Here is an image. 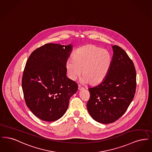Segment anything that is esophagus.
<instances>
[{"label":"esophagus","instance_id":"obj_1","mask_svg":"<svg viewBox=\"0 0 152 152\" xmlns=\"http://www.w3.org/2000/svg\"><path fill=\"white\" fill-rule=\"evenodd\" d=\"M78 90L79 91H80V90H84V88L83 87H81L80 86H78Z\"/></svg>","mask_w":152,"mask_h":152}]
</instances>
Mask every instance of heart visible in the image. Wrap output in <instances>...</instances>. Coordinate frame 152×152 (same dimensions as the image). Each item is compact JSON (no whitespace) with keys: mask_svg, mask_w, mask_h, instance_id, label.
<instances>
[{"mask_svg":"<svg viewBox=\"0 0 152 152\" xmlns=\"http://www.w3.org/2000/svg\"><path fill=\"white\" fill-rule=\"evenodd\" d=\"M110 52L93 44H87L77 49L73 54L72 60L66 64L68 77L75 80L81 75L82 83L96 86L106 78L112 64Z\"/></svg>","mask_w":152,"mask_h":152,"instance_id":"1","label":"heart"}]
</instances>
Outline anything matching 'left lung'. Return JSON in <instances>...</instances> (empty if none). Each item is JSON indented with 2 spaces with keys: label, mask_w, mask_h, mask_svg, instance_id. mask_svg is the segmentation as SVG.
<instances>
[{
  "label": "left lung",
  "mask_w": 152,
  "mask_h": 152,
  "mask_svg": "<svg viewBox=\"0 0 152 152\" xmlns=\"http://www.w3.org/2000/svg\"><path fill=\"white\" fill-rule=\"evenodd\" d=\"M112 64L106 78L88 88L87 108L94 120L102 124L119 119L132 102L136 87V73L132 60L117 45L112 46Z\"/></svg>",
  "instance_id": "obj_1"
}]
</instances>
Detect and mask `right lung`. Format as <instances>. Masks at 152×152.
<instances>
[{"instance_id": "right-lung-1", "label": "right lung", "mask_w": 152, "mask_h": 152, "mask_svg": "<svg viewBox=\"0 0 152 152\" xmlns=\"http://www.w3.org/2000/svg\"><path fill=\"white\" fill-rule=\"evenodd\" d=\"M73 45L45 44L26 61L22 88L26 106L38 118L54 121L66 112L78 85L66 76V64Z\"/></svg>"}]
</instances>
